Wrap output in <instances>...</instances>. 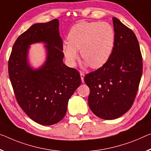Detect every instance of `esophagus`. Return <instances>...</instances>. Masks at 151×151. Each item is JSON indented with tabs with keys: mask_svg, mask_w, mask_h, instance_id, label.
<instances>
[{
	"mask_svg": "<svg viewBox=\"0 0 151 151\" xmlns=\"http://www.w3.org/2000/svg\"><path fill=\"white\" fill-rule=\"evenodd\" d=\"M80 77H81V80H82V82H83V79H84V76H85V73L83 72V71H80Z\"/></svg>",
	"mask_w": 151,
	"mask_h": 151,
	"instance_id": "1",
	"label": "esophagus"
}]
</instances>
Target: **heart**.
I'll list each match as a JSON object with an SVG mask.
<instances>
[{
    "label": "heart",
    "instance_id": "1",
    "mask_svg": "<svg viewBox=\"0 0 151 151\" xmlns=\"http://www.w3.org/2000/svg\"><path fill=\"white\" fill-rule=\"evenodd\" d=\"M69 42H64L62 50L71 66L76 65L78 50L85 66L98 69L109 59L115 45V32L106 22H79L69 30Z\"/></svg>",
    "mask_w": 151,
    "mask_h": 151
}]
</instances>
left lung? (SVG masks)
<instances>
[{
  "instance_id": "obj_1",
  "label": "left lung",
  "mask_w": 151,
  "mask_h": 151,
  "mask_svg": "<svg viewBox=\"0 0 151 151\" xmlns=\"http://www.w3.org/2000/svg\"><path fill=\"white\" fill-rule=\"evenodd\" d=\"M113 24L115 45L109 59L84 77L90 91V110L106 120L119 118L131 108L142 73V55L135 34L116 17Z\"/></svg>"
}]
</instances>
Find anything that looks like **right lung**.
Masks as SVG:
<instances>
[{"label":"right lung","mask_w":151,"mask_h":151,"mask_svg":"<svg viewBox=\"0 0 151 151\" xmlns=\"http://www.w3.org/2000/svg\"><path fill=\"white\" fill-rule=\"evenodd\" d=\"M57 19L32 25L20 35L9 60V75L17 103L33 121L50 126L65 115L69 99L81 84L80 73L63 59ZM42 42L46 60L38 68L29 63L30 45Z\"/></svg>","instance_id":"right-lung-1"}]
</instances>
